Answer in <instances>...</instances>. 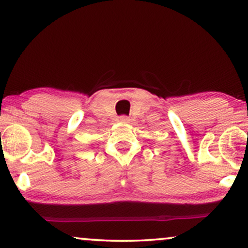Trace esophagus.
<instances>
[{
    "instance_id": "esophagus-1",
    "label": "esophagus",
    "mask_w": 248,
    "mask_h": 248,
    "mask_svg": "<svg viewBox=\"0 0 248 248\" xmlns=\"http://www.w3.org/2000/svg\"><path fill=\"white\" fill-rule=\"evenodd\" d=\"M120 121L123 122V123H128V122H130V118H128L127 116H124L123 115V116L120 117Z\"/></svg>"
}]
</instances>
